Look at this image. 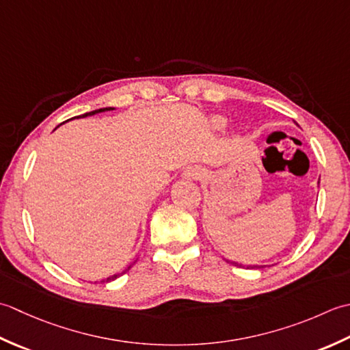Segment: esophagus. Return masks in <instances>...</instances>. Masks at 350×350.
<instances>
[{"label":"esophagus","mask_w":350,"mask_h":350,"mask_svg":"<svg viewBox=\"0 0 350 350\" xmlns=\"http://www.w3.org/2000/svg\"><path fill=\"white\" fill-rule=\"evenodd\" d=\"M204 176V170L199 166H189L187 169H184L183 178L185 180H201Z\"/></svg>","instance_id":"1"}]
</instances>
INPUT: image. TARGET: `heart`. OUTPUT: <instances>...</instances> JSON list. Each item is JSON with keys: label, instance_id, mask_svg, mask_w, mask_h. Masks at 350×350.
I'll return each instance as SVG.
<instances>
[{"label": "heart", "instance_id": "heart-1", "mask_svg": "<svg viewBox=\"0 0 350 350\" xmlns=\"http://www.w3.org/2000/svg\"><path fill=\"white\" fill-rule=\"evenodd\" d=\"M216 125H222V120L217 119V120H216Z\"/></svg>", "mask_w": 350, "mask_h": 350}]
</instances>
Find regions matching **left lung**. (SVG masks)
Here are the masks:
<instances>
[{
  "mask_svg": "<svg viewBox=\"0 0 350 350\" xmlns=\"http://www.w3.org/2000/svg\"><path fill=\"white\" fill-rule=\"evenodd\" d=\"M232 265H235V266H241V265H237V262H232ZM247 269L249 267H251V269H262V267H265V266H246Z\"/></svg>",
  "mask_w": 350,
  "mask_h": 350,
  "instance_id": "8db88e82",
  "label": "left lung"
}]
</instances>
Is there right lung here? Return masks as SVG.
<instances>
[{
    "instance_id": "right-lung-1",
    "label": "right lung",
    "mask_w": 350,
    "mask_h": 350,
    "mask_svg": "<svg viewBox=\"0 0 350 350\" xmlns=\"http://www.w3.org/2000/svg\"><path fill=\"white\" fill-rule=\"evenodd\" d=\"M105 110H113L111 109V107H105V109H99V110H94V111H89V113H84V115H81L83 118H85V116H90V115H95V113H101V111H105ZM128 269H131V266L130 267H128ZM128 269H125V272H126V270ZM125 272H122V273H125ZM122 273H118V275H113V276H110V278H107V282H109V281H113V280H116V278L118 276H120V275H122Z\"/></svg>"
}]
</instances>
